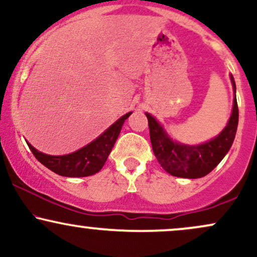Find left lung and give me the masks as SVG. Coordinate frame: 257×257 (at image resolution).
I'll return each mask as SVG.
<instances>
[{
  "mask_svg": "<svg viewBox=\"0 0 257 257\" xmlns=\"http://www.w3.org/2000/svg\"><path fill=\"white\" fill-rule=\"evenodd\" d=\"M231 81L234 89L232 114L225 129L208 143L200 145H184L176 143L168 137L163 126L155 119V117L146 113L153 153L162 168L170 175L186 179L203 178L208 175L229 151L237 133L239 117L233 76H231Z\"/></svg>",
  "mask_w": 257,
  "mask_h": 257,
  "instance_id": "left-lung-1",
  "label": "left lung"
}]
</instances>
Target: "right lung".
<instances>
[{
    "label": "right lung",
    "instance_id": "obj_1",
    "mask_svg": "<svg viewBox=\"0 0 257 257\" xmlns=\"http://www.w3.org/2000/svg\"><path fill=\"white\" fill-rule=\"evenodd\" d=\"M132 114V112L122 116L110 128L78 151L64 156H51L37 151L28 143L29 149L34 153L38 162L51 169L52 172L67 178H83L94 175L104 167L106 159L110 155L112 147L118 138L123 123Z\"/></svg>",
    "mask_w": 257,
    "mask_h": 257
}]
</instances>
